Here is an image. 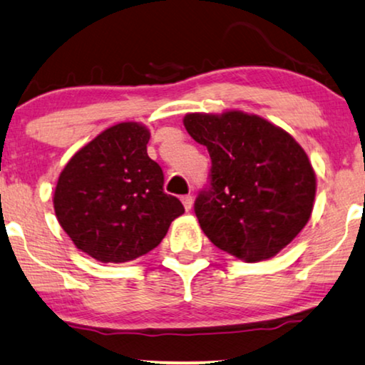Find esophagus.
<instances>
[{
  "label": "esophagus",
  "mask_w": 365,
  "mask_h": 365,
  "mask_svg": "<svg viewBox=\"0 0 365 365\" xmlns=\"http://www.w3.org/2000/svg\"><path fill=\"white\" fill-rule=\"evenodd\" d=\"M181 201L184 204V209H186V211H191V207H192V196H191V194H186V196H182Z\"/></svg>",
  "instance_id": "1"
}]
</instances>
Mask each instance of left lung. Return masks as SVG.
Listing matches in <instances>:
<instances>
[{
    "label": "left lung",
    "mask_w": 365,
    "mask_h": 365,
    "mask_svg": "<svg viewBox=\"0 0 365 365\" xmlns=\"http://www.w3.org/2000/svg\"><path fill=\"white\" fill-rule=\"evenodd\" d=\"M184 126L211 156L194 212L214 246L246 262L287 246L311 217L316 173L291 134L256 114L191 113Z\"/></svg>",
    "instance_id": "1"
}]
</instances>
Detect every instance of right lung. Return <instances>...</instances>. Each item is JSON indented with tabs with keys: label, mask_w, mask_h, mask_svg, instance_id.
Instances as JSON below:
<instances>
[{
	"label": "right lung",
	"mask_w": 365,
	"mask_h": 365,
	"mask_svg": "<svg viewBox=\"0 0 365 365\" xmlns=\"http://www.w3.org/2000/svg\"><path fill=\"white\" fill-rule=\"evenodd\" d=\"M149 129L119 123L79 149L59 174L54 212L74 246L99 262H128L159 246L184 212L164 192L161 166L148 156Z\"/></svg>",
	"instance_id": "1"
}]
</instances>
